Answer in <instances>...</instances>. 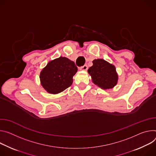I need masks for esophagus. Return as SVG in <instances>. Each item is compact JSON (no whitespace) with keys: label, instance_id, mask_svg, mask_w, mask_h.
<instances>
[{"label":"esophagus","instance_id":"obj_1","mask_svg":"<svg viewBox=\"0 0 156 156\" xmlns=\"http://www.w3.org/2000/svg\"><path fill=\"white\" fill-rule=\"evenodd\" d=\"M79 69H80V70H81V71H87V69H88V67H87V65H84V66L80 67L79 68Z\"/></svg>","mask_w":156,"mask_h":156}]
</instances>
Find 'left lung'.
Wrapping results in <instances>:
<instances>
[{
	"instance_id": "obj_1",
	"label": "left lung",
	"mask_w": 156,
	"mask_h": 156,
	"mask_svg": "<svg viewBox=\"0 0 156 156\" xmlns=\"http://www.w3.org/2000/svg\"><path fill=\"white\" fill-rule=\"evenodd\" d=\"M88 73L93 82L103 89H109L117 83L118 75L115 67L102 59L93 61V66L89 67Z\"/></svg>"
}]
</instances>
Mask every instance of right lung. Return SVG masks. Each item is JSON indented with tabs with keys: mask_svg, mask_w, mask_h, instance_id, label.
Returning <instances> with one entry per match:
<instances>
[{
	"mask_svg": "<svg viewBox=\"0 0 156 156\" xmlns=\"http://www.w3.org/2000/svg\"><path fill=\"white\" fill-rule=\"evenodd\" d=\"M77 71V67L73 61L60 57L49 62L41 71V85L49 93H60L72 85L73 77Z\"/></svg>",
	"mask_w": 156,
	"mask_h": 156,
	"instance_id": "obj_1",
	"label": "right lung"
}]
</instances>
